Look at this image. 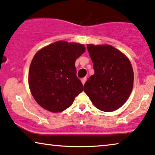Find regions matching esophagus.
Masks as SVG:
<instances>
[{
  "instance_id": "1",
  "label": "esophagus",
  "mask_w": 155,
  "mask_h": 155,
  "mask_svg": "<svg viewBox=\"0 0 155 155\" xmlns=\"http://www.w3.org/2000/svg\"><path fill=\"white\" fill-rule=\"evenodd\" d=\"M81 82H82V84H85L86 81H87V78H86V77H84V78H82V79H81Z\"/></svg>"
}]
</instances>
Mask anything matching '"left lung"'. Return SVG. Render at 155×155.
I'll list each match as a JSON object with an SVG mask.
<instances>
[{"instance_id": "8db88e82", "label": "left lung", "mask_w": 155, "mask_h": 155, "mask_svg": "<svg viewBox=\"0 0 155 155\" xmlns=\"http://www.w3.org/2000/svg\"><path fill=\"white\" fill-rule=\"evenodd\" d=\"M94 74L84 84V92L101 111H113L124 104L132 92L134 72L130 60L109 45H87Z\"/></svg>"}]
</instances>
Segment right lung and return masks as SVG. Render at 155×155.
<instances>
[{
    "mask_svg": "<svg viewBox=\"0 0 155 155\" xmlns=\"http://www.w3.org/2000/svg\"><path fill=\"white\" fill-rule=\"evenodd\" d=\"M84 52L83 44L60 41L36 53L29 68L28 84L41 107L61 112L71 106L84 90L76 76L75 61Z\"/></svg>",
    "mask_w": 155,
    "mask_h": 155,
    "instance_id": "obj_1",
    "label": "right lung"
}]
</instances>
